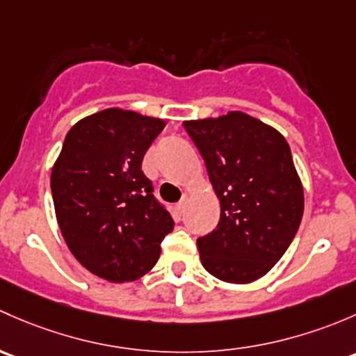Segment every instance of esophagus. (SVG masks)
Segmentation results:
<instances>
[{
  "mask_svg": "<svg viewBox=\"0 0 356 356\" xmlns=\"http://www.w3.org/2000/svg\"><path fill=\"white\" fill-rule=\"evenodd\" d=\"M186 202H188V193H183L181 200H179V202L177 204V209H178L179 212H183V211H185V207H186Z\"/></svg>",
  "mask_w": 356,
  "mask_h": 356,
  "instance_id": "1",
  "label": "esophagus"
}]
</instances>
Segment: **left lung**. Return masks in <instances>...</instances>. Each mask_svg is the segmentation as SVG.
<instances>
[{
  "label": "left lung",
  "instance_id": "1",
  "mask_svg": "<svg viewBox=\"0 0 356 356\" xmlns=\"http://www.w3.org/2000/svg\"><path fill=\"white\" fill-rule=\"evenodd\" d=\"M202 154L221 219L197 247L209 274L234 284L266 276L303 216V186L286 138L241 111L183 123Z\"/></svg>",
  "mask_w": 356,
  "mask_h": 356
}]
</instances>
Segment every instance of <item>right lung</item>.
Returning <instances> with one entry per match:
<instances>
[{"label": "right lung", "mask_w": 356, "mask_h": 356, "mask_svg": "<svg viewBox=\"0 0 356 356\" xmlns=\"http://www.w3.org/2000/svg\"><path fill=\"white\" fill-rule=\"evenodd\" d=\"M164 124L128 109H102L70 128L51 171L54 211L70 252L111 283L147 274L175 226L142 171Z\"/></svg>", "instance_id": "obj_1"}]
</instances>
